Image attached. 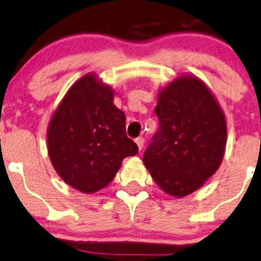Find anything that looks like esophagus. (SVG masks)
<instances>
[{"label":"esophagus","instance_id":"obj_1","mask_svg":"<svg viewBox=\"0 0 261 261\" xmlns=\"http://www.w3.org/2000/svg\"><path fill=\"white\" fill-rule=\"evenodd\" d=\"M135 143H136V145H138L139 150H140V151H141V149H143V147H144V143H145V139H144V138H138V139H135Z\"/></svg>","mask_w":261,"mask_h":261}]
</instances>
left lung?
<instances>
[{"instance_id": "obj_1", "label": "left lung", "mask_w": 261, "mask_h": 261, "mask_svg": "<svg viewBox=\"0 0 261 261\" xmlns=\"http://www.w3.org/2000/svg\"><path fill=\"white\" fill-rule=\"evenodd\" d=\"M159 130L143 162L155 183L173 197L201 188L220 167L227 139L225 115L206 84L180 75L158 94Z\"/></svg>"}]
</instances>
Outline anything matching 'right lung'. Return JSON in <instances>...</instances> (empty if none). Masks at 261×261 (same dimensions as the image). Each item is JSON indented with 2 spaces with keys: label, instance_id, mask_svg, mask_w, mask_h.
<instances>
[{
  "label": "right lung",
  "instance_id": "obj_1",
  "mask_svg": "<svg viewBox=\"0 0 261 261\" xmlns=\"http://www.w3.org/2000/svg\"><path fill=\"white\" fill-rule=\"evenodd\" d=\"M126 116L114 105L111 87L93 73L75 82L48 126V154L63 180L94 193L115 178L126 156L139 147L126 135Z\"/></svg>",
  "mask_w": 261,
  "mask_h": 261
}]
</instances>
